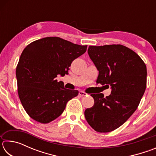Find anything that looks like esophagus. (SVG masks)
<instances>
[{
  "mask_svg": "<svg viewBox=\"0 0 156 156\" xmlns=\"http://www.w3.org/2000/svg\"><path fill=\"white\" fill-rule=\"evenodd\" d=\"M87 94L85 92H84V91H79V96H87Z\"/></svg>",
  "mask_w": 156,
  "mask_h": 156,
  "instance_id": "1",
  "label": "esophagus"
}]
</instances>
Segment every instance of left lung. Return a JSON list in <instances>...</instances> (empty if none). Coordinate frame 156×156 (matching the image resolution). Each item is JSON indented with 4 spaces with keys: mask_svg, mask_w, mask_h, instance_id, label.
<instances>
[{
    "mask_svg": "<svg viewBox=\"0 0 156 156\" xmlns=\"http://www.w3.org/2000/svg\"><path fill=\"white\" fill-rule=\"evenodd\" d=\"M87 51L99 72L96 83L112 91L105 98L91 94L94 105L84 116L95 131L107 133L123 125L136 110L146 89L147 67L136 52L121 44L89 46Z\"/></svg>",
    "mask_w": 156,
    "mask_h": 156,
    "instance_id": "obj_1",
    "label": "left lung"
}]
</instances>
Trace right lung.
Returning <instances> with one entry per match:
<instances>
[{
    "label": "right lung",
    "instance_id": "right-lung-1",
    "mask_svg": "<svg viewBox=\"0 0 156 156\" xmlns=\"http://www.w3.org/2000/svg\"><path fill=\"white\" fill-rule=\"evenodd\" d=\"M58 37H46L32 42L20 55L16 75L18 94L25 112L34 120L46 124L62 114L77 90L65 89L58 75L68 74L71 64L87 51Z\"/></svg>",
    "mask_w": 156,
    "mask_h": 156
}]
</instances>
